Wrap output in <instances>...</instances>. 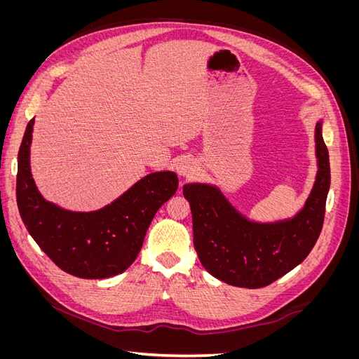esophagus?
I'll use <instances>...</instances> for the list:
<instances>
[{"instance_id":"1","label":"esophagus","mask_w":359,"mask_h":359,"mask_svg":"<svg viewBox=\"0 0 359 359\" xmlns=\"http://www.w3.org/2000/svg\"><path fill=\"white\" fill-rule=\"evenodd\" d=\"M177 172L182 177H190L194 172V163L190 158H181L177 163Z\"/></svg>"}]
</instances>
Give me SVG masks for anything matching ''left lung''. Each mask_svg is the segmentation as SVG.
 <instances>
[{
  "label": "left lung",
  "mask_w": 359,
  "mask_h": 359,
  "mask_svg": "<svg viewBox=\"0 0 359 359\" xmlns=\"http://www.w3.org/2000/svg\"><path fill=\"white\" fill-rule=\"evenodd\" d=\"M318 175L304 208L290 220H247L208 184H186L193 217V244L201 264L227 285L257 289L273 283L309 256L322 231L331 182L328 148L316 124Z\"/></svg>",
  "instance_id": "obj_1"
}]
</instances>
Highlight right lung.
Returning <instances> with one entry per match:
<instances>
[{
    "mask_svg": "<svg viewBox=\"0 0 359 359\" xmlns=\"http://www.w3.org/2000/svg\"><path fill=\"white\" fill-rule=\"evenodd\" d=\"M34 118L18 154L16 201L29 235L57 266L81 278H107L135 262L160 206L178 189L175 172H154L99 211L73 212L41 198L29 170Z\"/></svg>",
    "mask_w": 359,
    "mask_h": 359,
    "instance_id": "add662e5",
    "label": "right lung"
}]
</instances>
